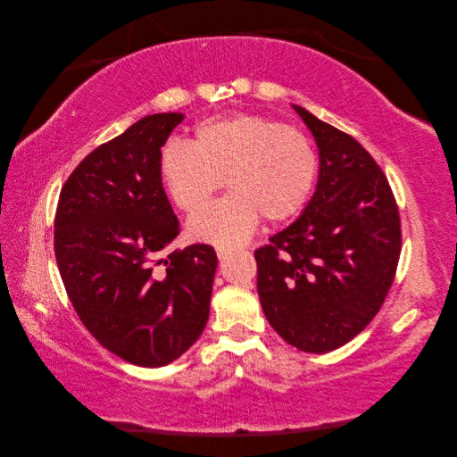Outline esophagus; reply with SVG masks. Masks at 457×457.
Instances as JSON below:
<instances>
[{"instance_id": "34e87169", "label": "esophagus", "mask_w": 457, "mask_h": 457, "mask_svg": "<svg viewBox=\"0 0 457 457\" xmlns=\"http://www.w3.org/2000/svg\"><path fill=\"white\" fill-rule=\"evenodd\" d=\"M230 253H232V252H230V250H227V247H217V257H219L220 261L227 259Z\"/></svg>"}]
</instances>
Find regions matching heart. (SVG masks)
I'll return each mask as SVG.
<instances>
[{
    "mask_svg": "<svg viewBox=\"0 0 457 457\" xmlns=\"http://www.w3.org/2000/svg\"><path fill=\"white\" fill-rule=\"evenodd\" d=\"M318 154L307 135L255 114L210 118L192 141H170L160 156V179L183 213H195L223 187L230 195L190 219L202 242L230 247L252 237L261 215L269 223L295 217L309 202Z\"/></svg>",
    "mask_w": 457,
    "mask_h": 457,
    "instance_id": "heart-1",
    "label": "heart"
}]
</instances>
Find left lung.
Here are the masks:
<instances>
[{
  "label": "left lung",
  "mask_w": 457,
  "mask_h": 457,
  "mask_svg": "<svg viewBox=\"0 0 457 457\" xmlns=\"http://www.w3.org/2000/svg\"><path fill=\"white\" fill-rule=\"evenodd\" d=\"M294 108L314 135L320 175L301 217L255 250L257 294L282 339L305 353H329L379 312L403 230L391 185L370 152Z\"/></svg>",
  "instance_id": "obj_1"
}]
</instances>
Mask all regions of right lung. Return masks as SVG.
Here are the masks:
<instances>
[{
  "label": "right lung",
  "instance_id": "1",
  "mask_svg": "<svg viewBox=\"0 0 457 457\" xmlns=\"http://www.w3.org/2000/svg\"><path fill=\"white\" fill-rule=\"evenodd\" d=\"M183 114H152L96 146L61 188L54 257L81 324L126 362H173L202 336L217 255L168 252L179 220L160 179L162 146Z\"/></svg>",
  "mask_w": 457,
  "mask_h": 457
}]
</instances>
